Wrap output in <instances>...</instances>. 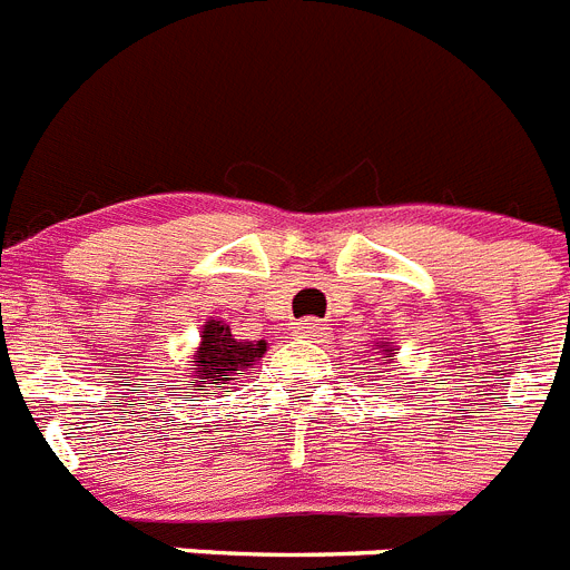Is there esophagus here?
<instances>
[{
  "label": "esophagus",
  "instance_id": "esophagus-1",
  "mask_svg": "<svg viewBox=\"0 0 570 570\" xmlns=\"http://www.w3.org/2000/svg\"><path fill=\"white\" fill-rule=\"evenodd\" d=\"M325 325H320V322L308 320V322H299L294 328V336H299V340H322L325 336Z\"/></svg>",
  "mask_w": 570,
  "mask_h": 570
}]
</instances>
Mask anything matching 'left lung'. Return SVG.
<instances>
[{
    "label": "left lung",
    "instance_id": "8db88e82",
    "mask_svg": "<svg viewBox=\"0 0 570 570\" xmlns=\"http://www.w3.org/2000/svg\"><path fill=\"white\" fill-rule=\"evenodd\" d=\"M371 351H374V354H380L382 362H391V356L400 354V345H394L391 340H380V342H374V347H371Z\"/></svg>",
    "mask_w": 570,
    "mask_h": 570
}]
</instances>
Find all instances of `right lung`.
Segmentation results:
<instances>
[{"mask_svg":"<svg viewBox=\"0 0 570 570\" xmlns=\"http://www.w3.org/2000/svg\"><path fill=\"white\" fill-rule=\"evenodd\" d=\"M268 351V342H245L230 334L225 320L210 316L199 331V347L194 351L190 362V391H223L234 385V380L262 360Z\"/></svg>","mask_w":570,"mask_h":570,"instance_id":"obj_1","label":"right lung"}]
</instances>
